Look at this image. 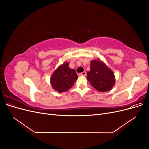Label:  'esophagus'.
Segmentation results:
<instances>
[{
	"mask_svg": "<svg viewBox=\"0 0 149 149\" xmlns=\"http://www.w3.org/2000/svg\"><path fill=\"white\" fill-rule=\"evenodd\" d=\"M79 76H86V72L83 71V72H82V73H79Z\"/></svg>",
	"mask_w": 149,
	"mask_h": 149,
	"instance_id": "esophagus-1",
	"label": "esophagus"
}]
</instances>
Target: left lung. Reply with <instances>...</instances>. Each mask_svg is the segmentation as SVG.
<instances>
[{
	"label": "left lung",
	"instance_id": "obj_1",
	"mask_svg": "<svg viewBox=\"0 0 149 149\" xmlns=\"http://www.w3.org/2000/svg\"><path fill=\"white\" fill-rule=\"evenodd\" d=\"M87 75L90 84L99 91H109L115 83L113 72L100 60L91 61Z\"/></svg>",
	"mask_w": 149,
	"mask_h": 149
}]
</instances>
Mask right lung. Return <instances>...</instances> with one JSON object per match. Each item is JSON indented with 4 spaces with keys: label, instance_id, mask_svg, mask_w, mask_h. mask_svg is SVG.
<instances>
[{
    "label": "right lung",
    "instance_id": "right-lung-1",
    "mask_svg": "<svg viewBox=\"0 0 149 149\" xmlns=\"http://www.w3.org/2000/svg\"><path fill=\"white\" fill-rule=\"evenodd\" d=\"M78 78L76 71L69 68L68 63L61 65L51 77V84L54 89L59 93L66 91L74 84Z\"/></svg>",
    "mask_w": 149,
    "mask_h": 149
}]
</instances>
